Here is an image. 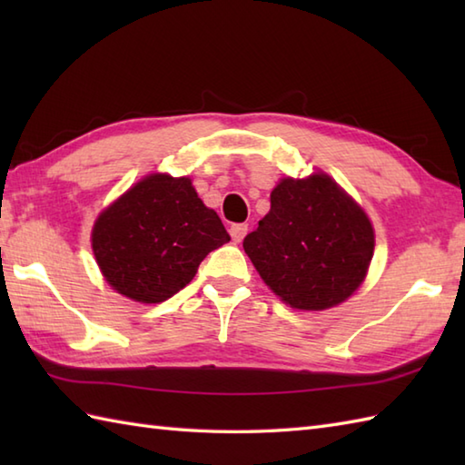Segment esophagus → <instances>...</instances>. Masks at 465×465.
Instances as JSON below:
<instances>
[{
  "mask_svg": "<svg viewBox=\"0 0 465 465\" xmlns=\"http://www.w3.org/2000/svg\"><path fill=\"white\" fill-rule=\"evenodd\" d=\"M245 233H248V223H233L230 227V235L233 242H242Z\"/></svg>",
  "mask_w": 465,
  "mask_h": 465,
  "instance_id": "1",
  "label": "esophagus"
}]
</instances>
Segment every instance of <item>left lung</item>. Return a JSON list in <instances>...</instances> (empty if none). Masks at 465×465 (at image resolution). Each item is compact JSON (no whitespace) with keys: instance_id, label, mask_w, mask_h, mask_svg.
<instances>
[{"instance_id":"left-lung-1","label":"left lung","mask_w":465,"mask_h":465,"mask_svg":"<svg viewBox=\"0 0 465 465\" xmlns=\"http://www.w3.org/2000/svg\"><path fill=\"white\" fill-rule=\"evenodd\" d=\"M243 250L273 293L298 310H328L360 288L373 255V227L330 175L285 177Z\"/></svg>"}]
</instances>
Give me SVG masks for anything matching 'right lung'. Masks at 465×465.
I'll return each instance as SVG.
<instances>
[{"mask_svg":"<svg viewBox=\"0 0 465 465\" xmlns=\"http://www.w3.org/2000/svg\"><path fill=\"white\" fill-rule=\"evenodd\" d=\"M230 233L197 197L192 180L147 175L97 217L92 245L107 283L142 303H160L193 280Z\"/></svg>","mask_w":465,"mask_h":465,"instance_id":"obj_1","label":"right lung"}]
</instances>
